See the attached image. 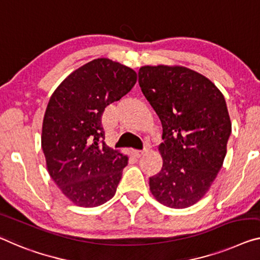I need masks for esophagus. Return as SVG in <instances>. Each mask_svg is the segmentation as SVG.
<instances>
[{
  "label": "esophagus",
  "instance_id": "obj_1",
  "mask_svg": "<svg viewBox=\"0 0 260 260\" xmlns=\"http://www.w3.org/2000/svg\"><path fill=\"white\" fill-rule=\"evenodd\" d=\"M147 151H149V146L146 145L143 150H134V155H135V157L139 158V157H142L144 153H146Z\"/></svg>",
  "mask_w": 260,
  "mask_h": 260
}]
</instances>
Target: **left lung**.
<instances>
[{
  "instance_id": "obj_1",
  "label": "left lung",
  "mask_w": 260,
  "mask_h": 260,
  "mask_svg": "<svg viewBox=\"0 0 260 260\" xmlns=\"http://www.w3.org/2000/svg\"><path fill=\"white\" fill-rule=\"evenodd\" d=\"M138 82L162 125V167L150 178L151 193L164 206L187 208L205 197L223 165L231 135L224 96L182 66H143Z\"/></svg>"
}]
</instances>
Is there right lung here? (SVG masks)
Returning <instances> with one entry per match:
<instances>
[{
    "mask_svg": "<svg viewBox=\"0 0 260 260\" xmlns=\"http://www.w3.org/2000/svg\"><path fill=\"white\" fill-rule=\"evenodd\" d=\"M136 81L134 70L100 58L71 73L50 98L42 149L52 180L74 205L98 207L116 193L127 157L103 142L101 119Z\"/></svg>",
    "mask_w": 260,
    "mask_h": 260,
    "instance_id": "1",
    "label": "right lung"
}]
</instances>
